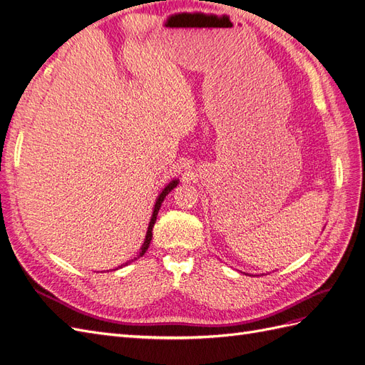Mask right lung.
<instances>
[{"mask_svg":"<svg viewBox=\"0 0 365 365\" xmlns=\"http://www.w3.org/2000/svg\"><path fill=\"white\" fill-rule=\"evenodd\" d=\"M176 184H178V181H172L168 187H165V189L161 192V195L158 196V200H157V204H155V208H153V215H152V219H150V222H149V227H148V233H146V239H145V242H143V245H141V252H140V256L138 257H141L143 254H145L146 251H148V248H149V244H150V240H152V228H153V224H155V220H157V215H158V210H160V207H161V204H163V201H164V197H165V195H168L172 189H175L176 187ZM129 262H126L125 264H128ZM121 267H123V264H121Z\"/></svg>","mask_w":365,"mask_h":365,"instance_id":"right-lung-1","label":"right lung"}]
</instances>
